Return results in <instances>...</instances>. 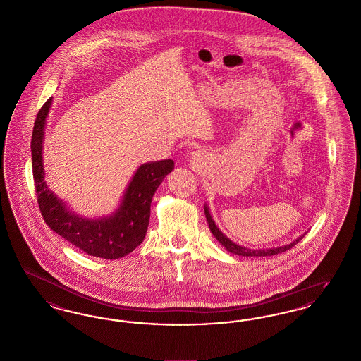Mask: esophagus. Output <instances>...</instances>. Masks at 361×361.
I'll return each instance as SVG.
<instances>
[{"label": "esophagus", "instance_id": "obj_1", "mask_svg": "<svg viewBox=\"0 0 361 361\" xmlns=\"http://www.w3.org/2000/svg\"><path fill=\"white\" fill-rule=\"evenodd\" d=\"M202 159H203V155L200 154L199 152H195V153L190 154V161H192L193 164H195V162L197 164V162H200Z\"/></svg>", "mask_w": 361, "mask_h": 361}]
</instances>
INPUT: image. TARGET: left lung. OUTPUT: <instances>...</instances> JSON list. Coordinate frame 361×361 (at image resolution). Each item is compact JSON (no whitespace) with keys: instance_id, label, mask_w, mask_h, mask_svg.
<instances>
[{"instance_id":"1","label":"left lung","mask_w":361,"mask_h":361,"mask_svg":"<svg viewBox=\"0 0 361 361\" xmlns=\"http://www.w3.org/2000/svg\"><path fill=\"white\" fill-rule=\"evenodd\" d=\"M204 214H206L207 224L208 227L212 233V235L216 238V240L224 246V249L228 252V253H233V255H237V256H243V257H264V256H275L279 253H283L288 249L293 247L299 240H302L305 234H302L300 237H298L296 240H292L291 243L288 245H283V246H277V247H268V249H250V247H245V246H240L238 243L233 242L230 238H227L224 235V233L218 228V226L215 224V221L212 219L211 216V212H209V208L207 204H204Z\"/></svg>"}]
</instances>
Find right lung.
<instances>
[{
  "label": "right lung",
  "mask_w": 361,
  "mask_h": 361,
  "mask_svg": "<svg viewBox=\"0 0 361 361\" xmlns=\"http://www.w3.org/2000/svg\"><path fill=\"white\" fill-rule=\"evenodd\" d=\"M51 105L50 97L39 111L31 140L32 172L40 212L52 231L86 255L105 259L124 257L145 240L155 190L174 169V162L162 159L142 164L133 174L114 212L99 218L82 216L58 197L44 180L43 140Z\"/></svg>",
  "instance_id": "1"
}]
</instances>
